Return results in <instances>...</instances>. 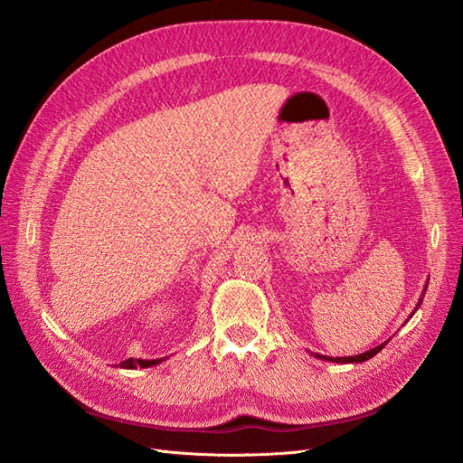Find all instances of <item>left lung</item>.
<instances>
[{
  "mask_svg": "<svg viewBox=\"0 0 463 463\" xmlns=\"http://www.w3.org/2000/svg\"><path fill=\"white\" fill-rule=\"evenodd\" d=\"M427 289V288H425ZM423 301V299H421ZM421 301L417 303V307L421 305ZM415 307V309H417ZM413 315V313H411ZM384 347V344H381V345H376V347H373V349H369V352H365V354H359V355H349V357H328V355H315V357H318V359H322V361H332V363H363V361H367V359H371V357H374L378 352H381V349Z\"/></svg>",
  "mask_w": 463,
  "mask_h": 463,
  "instance_id": "1",
  "label": "left lung"
}]
</instances>
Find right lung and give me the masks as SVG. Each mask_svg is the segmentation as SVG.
Listing matches in <instances>:
<instances>
[{
  "instance_id": "obj_1",
  "label": "right lung",
  "mask_w": 463,
  "mask_h": 463,
  "mask_svg": "<svg viewBox=\"0 0 463 463\" xmlns=\"http://www.w3.org/2000/svg\"><path fill=\"white\" fill-rule=\"evenodd\" d=\"M164 359H125L123 363H119V367L121 369H137V367H143V369H146V367H154V365H158V363H162Z\"/></svg>"
}]
</instances>
